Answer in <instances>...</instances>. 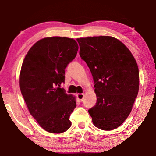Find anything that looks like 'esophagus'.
<instances>
[{
    "label": "esophagus",
    "instance_id": "obj_1",
    "mask_svg": "<svg viewBox=\"0 0 156 156\" xmlns=\"http://www.w3.org/2000/svg\"><path fill=\"white\" fill-rule=\"evenodd\" d=\"M76 96H77V98L80 102H82L83 100V97H84L83 94H78L76 95Z\"/></svg>",
    "mask_w": 156,
    "mask_h": 156
}]
</instances>
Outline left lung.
I'll return each mask as SVG.
<instances>
[{
  "label": "left lung",
  "mask_w": 156,
  "mask_h": 156,
  "mask_svg": "<svg viewBox=\"0 0 156 156\" xmlns=\"http://www.w3.org/2000/svg\"><path fill=\"white\" fill-rule=\"evenodd\" d=\"M77 41L80 56L93 76L97 96L89 113L97 128L113 130L125 122L138 96V65L127 47L113 37H87Z\"/></svg>",
  "instance_id": "1"
}]
</instances>
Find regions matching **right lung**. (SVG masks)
<instances>
[{
    "label": "right lung",
    "mask_w": 156,
    "mask_h": 156,
    "mask_svg": "<svg viewBox=\"0 0 156 156\" xmlns=\"http://www.w3.org/2000/svg\"><path fill=\"white\" fill-rule=\"evenodd\" d=\"M78 45L72 38L55 36L38 41L29 50L20 74V89L30 114L44 130L60 133L69 129L75 98L66 94L65 68Z\"/></svg>",
    "instance_id": "add662e5"
}]
</instances>
